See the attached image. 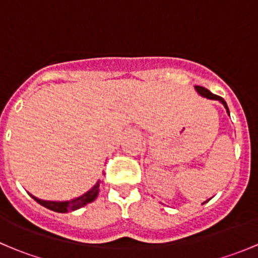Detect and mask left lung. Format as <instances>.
I'll list each match as a JSON object with an SVG mask.
<instances>
[{
    "label": "left lung",
    "mask_w": 258,
    "mask_h": 258,
    "mask_svg": "<svg viewBox=\"0 0 258 258\" xmlns=\"http://www.w3.org/2000/svg\"><path fill=\"white\" fill-rule=\"evenodd\" d=\"M195 90H196L197 92H199V95H201L202 97H206V98H209V100H216V101H220V102L222 103L223 106H225V108H226V111H227V113L230 114V111H228V107H227V103H226V101L223 100L222 97H220V96L213 95L212 92H210V91L207 90V88L202 87V86H195ZM207 201H209V200H207ZM207 201H205L204 204H206Z\"/></svg>",
    "instance_id": "left-lung-1"
}]
</instances>
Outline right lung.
Segmentation results:
<instances>
[{"label": "right lung", "instance_id": "1", "mask_svg": "<svg viewBox=\"0 0 258 258\" xmlns=\"http://www.w3.org/2000/svg\"><path fill=\"white\" fill-rule=\"evenodd\" d=\"M100 183L101 181L96 182L95 186L87 191L86 194H83L82 196L76 197V199H72L70 201H45V200H40L37 197L32 196L30 194V196L35 200L36 202L41 205V206L46 207V209L54 211V212H59V213H66L70 212V211H75V210H79L81 207L86 206L87 204L90 202L95 201L96 197L98 196V192H100Z\"/></svg>", "mask_w": 258, "mask_h": 258}]
</instances>
